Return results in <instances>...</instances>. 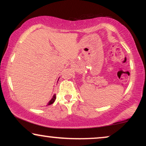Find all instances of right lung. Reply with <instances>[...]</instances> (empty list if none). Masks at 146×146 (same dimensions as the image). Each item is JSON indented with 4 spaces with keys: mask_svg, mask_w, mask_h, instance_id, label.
I'll return each mask as SVG.
<instances>
[{
    "mask_svg": "<svg viewBox=\"0 0 146 146\" xmlns=\"http://www.w3.org/2000/svg\"><path fill=\"white\" fill-rule=\"evenodd\" d=\"M55 100H56V94H54V96H53V98H52V99H51V100L49 102H48V104H47L46 106H49V105H50V104H53Z\"/></svg>",
    "mask_w": 146,
    "mask_h": 146,
    "instance_id": "add662e5",
    "label": "right lung"
}]
</instances>
